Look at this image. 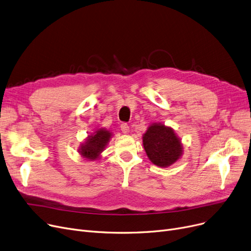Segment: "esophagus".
Here are the masks:
<instances>
[{"label":"esophagus","instance_id":"obj_1","mask_svg":"<svg viewBox=\"0 0 251 251\" xmlns=\"http://www.w3.org/2000/svg\"><path fill=\"white\" fill-rule=\"evenodd\" d=\"M120 128H121L123 133H128L129 132V126H128L127 123H122L121 125H120Z\"/></svg>","mask_w":251,"mask_h":251}]
</instances>
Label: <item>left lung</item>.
<instances>
[{
	"label": "left lung",
	"instance_id": "1",
	"mask_svg": "<svg viewBox=\"0 0 251 251\" xmlns=\"http://www.w3.org/2000/svg\"><path fill=\"white\" fill-rule=\"evenodd\" d=\"M143 141L148 157L157 166H170L181 155L182 148L179 139L171 128L164 125L150 126Z\"/></svg>",
	"mask_w": 251,
	"mask_h": 251
}]
</instances>
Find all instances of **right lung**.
I'll use <instances>...</instances> for the list:
<instances>
[{"label": "right lung", "instance_id": "obj_1", "mask_svg": "<svg viewBox=\"0 0 251 251\" xmlns=\"http://www.w3.org/2000/svg\"><path fill=\"white\" fill-rule=\"evenodd\" d=\"M110 137H111V133L108 132L107 130H104V129L97 130V131H95L94 135L89 136L85 145L81 146L80 154L84 158L95 160L104 149Z\"/></svg>", "mask_w": 251, "mask_h": 251}]
</instances>
